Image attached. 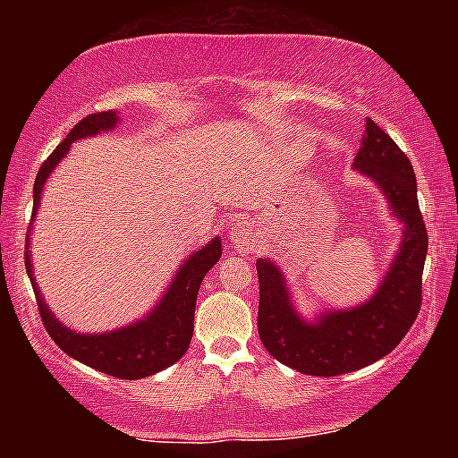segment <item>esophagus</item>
I'll return each mask as SVG.
<instances>
[{
	"label": "esophagus",
	"instance_id": "obj_1",
	"mask_svg": "<svg viewBox=\"0 0 458 458\" xmlns=\"http://www.w3.org/2000/svg\"><path fill=\"white\" fill-rule=\"evenodd\" d=\"M233 240H235V243H240V246L246 248V250L256 248V229H254V225L252 223L237 225V227L233 229Z\"/></svg>",
	"mask_w": 458,
	"mask_h": 458
}]
</instances>
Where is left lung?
Returning a JSON list of instances; mask_svg holds the SVG:
<instances>
[{"label":"left lung","instance_id":"obj_1","mask_svg":"<svg viewBox=\"0 0 458 458\" xmlns=\"http://www.w3.org/2000/svg\"><path fill=\"white\" fill-rule=\"evenodd\" d=\"M354 168L384 191L394 216L404 225L403 242L377 292L348 310H327L304 321L293 309L284 273L259 259V335L267 352L300 373L317 377L356 371L384 359L403 342L421 309V275L428 231L419 210L411 160L386 131L367 118Z\"/></svg>","mask_w":458,"mask_h":458}]
</instances>
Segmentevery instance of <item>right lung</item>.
Wrapping results in <instances>:
<instances>
[{"instance_id":"right-lung-1","label":"right lung","mask_w":458,"mask_h":458,"mask_svg":"<svg viewBox=\"0 0 458 458\" xmlns=\"http://www.w3.org/2000/svg\"><path fill=\"white\" fill-rule=\"evenodd\" d=\"M116 123V112H96V114L85 116L83 121L74 124L66 140L49 154V158L43 162L39 173H37L33 187V218L39 210L43 185L54 173V168L58 166V162L68 154L72 143L83 140V137H93L102 131L114 129ZM33 218H30V223H33ZM29 237L30 235H27L24 265H27L29 279L33 284L37 304H39L43 327L68 356L87 367L108 373L112 377L141 379L174 365L185 354L193 334V312H196L199 284H202L204 275L221 259V237H215L204 248L196 250L181 265L171 287L160 302L154 306V310H149L140 321L114 331H104V334H77L54 317V312L47 309L46 300L41 296L39 287H37L29 252Z\"/></svg>"}]
</instances>
